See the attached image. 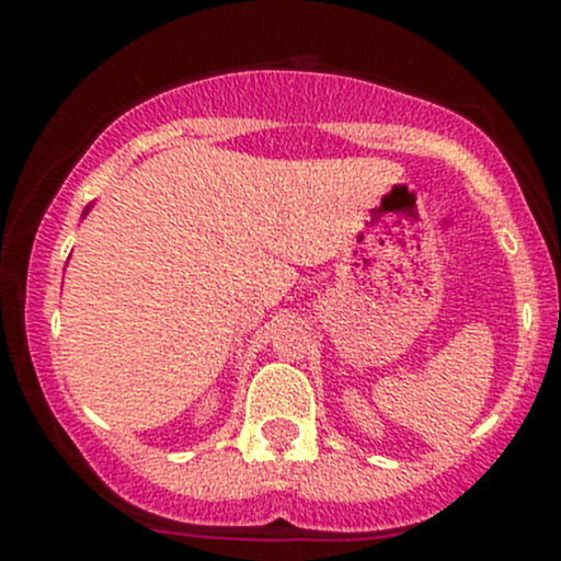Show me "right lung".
<instances>
[{"instance_id":"right-lung-1","label":"right lung","mask_w":561,"mask_h":561,"mask_svg":"<svg viewBox=\"0 0 561 561\" xmlns=\"http://www.w3.org/2000/svg\"><path fill=\"white\" fill-rule=\"evenodd\" d=\"M83 214H87V210H83Z\"/></svg>"}]
</instances>
